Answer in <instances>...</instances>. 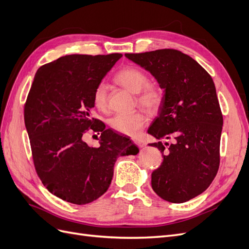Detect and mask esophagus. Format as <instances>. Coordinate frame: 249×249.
<instances>
[{"label":"esophagus","mask_w":249,"mask_h":249,"mask_svg":"<svg viewBox=\"0 0 249 249\" xmlns=\"http://www.w3.org/2000/svg\"><path fill=\"white\" fill-rule=\"evenodd\" d=\"M133 143H135L137 146H140V148H142V146H144V142L139 139H133L132 140Z\"/></svg>","instance_id":"1"}]
</instances>
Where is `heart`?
Here are the masks:
<instances>
[{"mask_svg":"<svg viewBox=\"0 0 249 249\" xmlns=\"http://www.w3.org/2000/svg\"><path fill=\"white\" fill-rule=\"evenodd\" d=\"M114 81L136 94L137 104L151 112L157 110L163 101L161 89L153 83H149V77L144 71L135 67H126L120 70L114 77ZM93 103L99 112L107 114L109 104L107 88L105 84L97 85L93 92ZM146 123V117L142 112L118 114L110 119L109 126L114 130L129 136H135Z\"/></svg>","mask_w":249,"mask_h":249,"instance_id":"1","label":"heart"}]
</instances>
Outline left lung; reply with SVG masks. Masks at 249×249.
Returning a JSON list of instances; mask_svg holds the SVG:
<instances>
[{"mask_svg":"<svg viewBox=\"0 0 249 249\" xmlns=\"http://www.w3.org/2000/svg\"><path fill=\"white\" fill-rule=\"evenodd\" d=\"M125 56L149 71L164 89L159 116L148 133L174 142L167 150L168 142L150 144L165 153L152 173V188L164 200L183 203L203 193L219 167L223 115L213 80L195 59L176 49Z\"/></svg>","mask_w":249,"mask_h":249,"instance_id":"left-lung-1","label":"left lung"}]
</instances>
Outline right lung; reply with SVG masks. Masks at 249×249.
I'll return each instance as SVG.
<instances>
[{"label": "right lung", "mask_w": 249, "mask_h": 249, "mask_svg": "<svg viewBox=\"0 0 249 249\" xmlns=\"http://www.w3.org/2000/svg\"><path fill=\"white\" fill-rule=\"evenodd\" d=\"M121 56L66 55L38 70L27 95L24 123L36 174L51 194L70 203L84 205L104 195L119 156L139 153L130 137L91 117L93 92ZM89 130L102 132L98 148L84 142Z\"/></svg>", "instance_id": "1"}]
</instances>
